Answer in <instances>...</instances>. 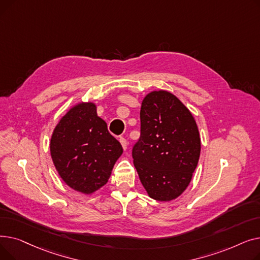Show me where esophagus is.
Returning <instances> with one entry per match:
<instances>
[{"instance_id":"obj_1","label":"esophagus","mask_w":260,"mask_h":260,"mask_svg":"<svg viewBox=\"0 0 260 260\" xmlns=\"http://www.w3.org/2000/svg\"><path fill=\"white\" fill-rule=\"evenodd\" d=\"M119 141H120V143H121L123 149H124V151H125V149L127 148V141H126V139L123 138V137H120V138H119Z\"/></svg>"}]
</instances>
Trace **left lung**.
Wrapping results in <instances>:
<instances>
[{
	"instance_id": "obj_1",
	"label": "left lung",
	"mask_w": 260,
	"mask_h": 260,
	"mask_svg": "<svg viewBox=\"0 0 260 260\" xmlns=\"http://www.w3.org/2000/svg\"><path fill=\"white\" fill-rule=\"evenodd\" d=\"M140 138L133 146L134 166L148 196L170 201L187 187L200 156L194 117L166 90L149 92L140 111Z\"/></svg>"
}]
</instances>
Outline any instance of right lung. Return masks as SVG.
Wrapping results in <instances>:
<instances>
[{
	"label": "right lung",
	"mask_w": 260,
	"mask_h": 260,
	"mask_svg": "<svg viewBox=\"0 0 260 260\" xmlns=\"http://www.w3.org/2000/svg\"><path fill=\"white\" fill-rule=\"evenodd\" d=\"M120 142L109 134L93 103H80L54 128L50 154L61 178L81 193L90 194L103 186L117 159Z\"/></svg>",
	"instance_id": "right-lung-1"
}]
</instances>
